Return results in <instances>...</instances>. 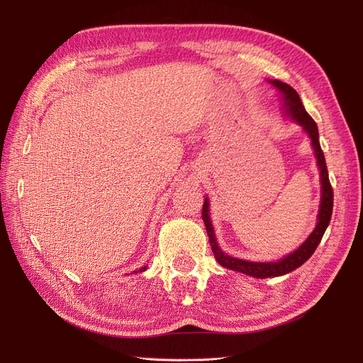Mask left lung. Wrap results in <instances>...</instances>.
<instances>
[{"label": "left lung", "instance_id": "obj_1", "mask_svg": "<svg viewBox=\"0 0 363 363\" xmlns=\"http://www.w3.org/2000/svg\"><path fill=\"white\" fill-rule=\"evenodd\" d=\"M269 83L280 91L283 107H284V111H286V113L295 121L296 124H300L303 127V130L311 138L312 147H313L315 156H316L318 168H320V172H321V204H320V212H318L316 227L298 250H295L294 252H291V255H288L286 257H283L277 262H248V260L227 256L225 252L218 247L211 218H208V200L207 199L204 200L201 215H203V221H204V225L207 230L208 242H211L215 259L218 260L219 265L224 268L242 272V274H247V276L256 277V279L284 276V274H288L298 267H301L303 263L313 255L318 244L321 242L325 228L328 227V223H330V219H332V212H333V189H332L330 180H328L325 157H324V152L320 145V135H318L316 123L312 119V116L306 112V108L300 100V95L296 94L294 87H291L289 84L283 83L280 80H272V82L269 80Z\"/></svg>", "mask_w": 363, "mask_h": 363}]
</instances>
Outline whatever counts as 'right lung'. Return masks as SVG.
Wrapping results in <instances>:
<instances>
[{
	"instance_id": "1",
	"label": "right lung",
	"mask_w": 363,
	"mask_h": 363,
	"mask_svg": "<svg viewBox=\"0 0 363 363\" xmlns=\"http://www.w3.org/2000/svg\"><path fill=\"white\" fill-rule=\"evenodd\" d=\"M145 269H147V267H144V268H140V269H139V272H142V271H145ZM135 272H136V271H135Z\"/></svg>"
}]
</instances>
